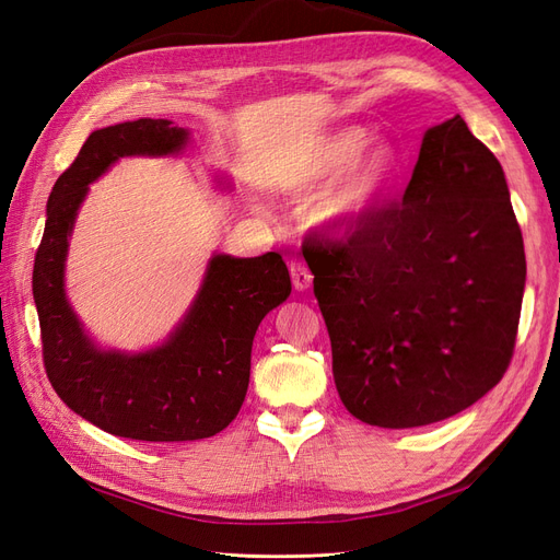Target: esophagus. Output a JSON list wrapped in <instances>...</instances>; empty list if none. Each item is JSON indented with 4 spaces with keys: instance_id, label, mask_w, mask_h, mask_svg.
Masks as SVG:
<instances>
[{
    "instance_id": "34e87169",
    "label": "esophagus",
    "mask_w": 560,
    "mask_h": 560,
    "mask_svg": "<svg viewBox=\"0 0 560 560\" xmlns=\"http://www.w3.org/2000/svg\"><path fill=\"white\" fill-rule=\"evenodd\" d=\"M292 284H294V290L296 292H308L311 290V284H313V276H311V270L303 266V264H292Z\"/></svg>"
}]
</instances>
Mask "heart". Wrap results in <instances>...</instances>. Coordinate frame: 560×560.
Masks as SVG:
<instances>
[{
  "label": "heart",
  "instance_id": "obj_1",
  "mask_svg": "<svg viewBox=\"0 0 560 560\" xmlns=\"http://www.w3.org/2000/svg\"><path fill=\"white\" fill-rule=\"evenodd\" d=\"M399 161L393 140H369L362 126L319 138L294 175L299 194L317 196L313 226L331 238L358 233L393 191Z\"/></svg>",
  "mask_w": 560,
  "mask_h": 560
}]
</instances>
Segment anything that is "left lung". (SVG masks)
<instances>
[{"mask_svg": "<svg viewBox=\"0 0 560 560\" xmlns=\"http://www.w3.org/2000/svg\"><path fill=\"white\" fill-rule=\"evenodd\" d=\"M338 397L366 425L465 411L510 366L525 252L500 161L460 116L422 135L404 198L341 243H306Z\"/></svg>", "mask_w": 560, "mask_h": 560, "instance_id": "1", "label": "left lung"}]
</instances>
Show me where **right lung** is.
Wrapping results in <instances>:
<instances>
[{
  "mask_svg": "<svg viewBox=\"0 0 560 560\" xmlns=\"http://www.w3.org/2000/svg\"><path fill=\"white\" fill-rule=\"evenodd\" d=\"M189 144L191 130L167 118L93 130L48 196L32 276L44 364L58 397L95 428L138 442H196L229 428L247 395L254 334L292 294L278 252L247 259L212 252L191 306L159 346L105 348L83 327L65 270L89 186L121 159L182 156ZM214 184L231 191L224 177Z\"/></svg>",
  "mask_w": 560,
  "mask_h": 560,
  "instance_id": "add662e5",
  "label": "right lung"
}]
</instances>
